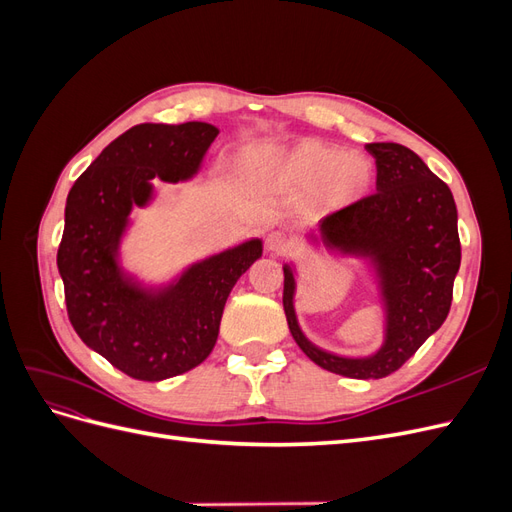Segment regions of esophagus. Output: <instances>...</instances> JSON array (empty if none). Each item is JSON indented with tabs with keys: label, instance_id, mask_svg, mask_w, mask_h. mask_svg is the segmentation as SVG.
I'll return each mask as SVG.
<instances>
[{
	"label": "esophagus",
	"instance_id": "obj_1",
	"mask_svg": "<svg viewBox=\"0 0 512 512\" xmlns=\"http://www.w3.org/2000/svg\"><path fill=\"white\" fill-rule=\"evenodd\" d=\"M265 247H267L269 254H284L288 250V241H286L282 232H271V235L265 241Z\"/></svg>",
	"mask_w": 512,
	"mask_h": 512
}]
</instances>
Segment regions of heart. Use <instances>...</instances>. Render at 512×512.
Here are the masks:
<instances>
[{
    "label": "heart",
    "mask_w": 512,
    "mask_h": 512,
    "mask_svg": "<svg viewBox=\"0 0 512 512\" xmlns=\"http://www.w3.org/2000/svg\"><path fill=\"white\" fill-rule=\"evenodd\" d=\"M273 179L284 190L303 196L309 213L335 215L369 196L376 183V164L363 151L307 138L275 156Z\"/></svg>",
    "instance_id": "obj_1"
}]
</instances>
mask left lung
<instances>
[{
	"label": "left lung",
	"mask_w": 512,
	"mask_h": 512,
	"mask_svg": "<svg viewBox=\"0 0 512 512\" xmlns=\"http://www.w3.org/2000/svg\"><path fill=\"white\" fill-rule=\"evenodd\" d=\"M376 194L329 215L309 241L365 260L384 309V342L369 356H342L309 342L294 312L297 271L284 265V312L299 348L333 374L378 380L393 374L436 333L453 301L461 265L457 207L448 185L416 153L397 143H369Z\"/></svg>",
	"instance_id": "8db88e82"
}]
</instances>
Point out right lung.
Masks as SVG:
<instances>
[{"mask_svg":"<svg viewBox=\"0 0 512 512\" xmlns=\"http://www.w3.org/2000/svg\"><path fill=\"white\" fill-rule=\"evenodd\" d=\"M218 134L205 121L141 123L115 138L68 194L57 250L68 318L91 350L130 378L160 382L203 363L232 286L262 256L260 239L243 241L164 286H145L121 267V239L132 209L153 200L151 179H192Z\"/></svg>","mask_w":512,"mask_h":512,"instance_id":"add662e5","label":"right lung"}]
</instances>
